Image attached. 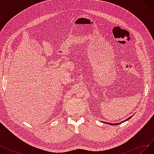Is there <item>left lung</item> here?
<instances>
[{
    "label": "left lung",
    "mask_w": 154,
    "mask_h": 154,
    "mask_svg": "<svg viewBox=\"0 0 154 154\" xmlns=\"http://www.w3.org/2000/svg\"><path fill=\"white\" fill-rule=\"evenodd\" d=\"M131 117H132V116H131ZM131 117H129V118H128L127 119H126V120H124V121H122V122H125V121L128 120L129 119H131ZM122 122H121V123H122ZM104 123H106V122H104ZM106 124H110V125H117V124H119L120 123H117V124H111V123H108V122L107 123V122H106Z\"/></svg>",
    "instance_id": "1"
}]
</instances>
